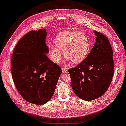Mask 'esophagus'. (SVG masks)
<instances>
[{"label": "esophagus", "mask_w": 126, "mask_h": 126, "mask_svg": "<svg viewBox=\"0 0 126 126\" xmlns=\"http://www.w3.org/2000/svg\"><path fill=\"white\" fill-rule=\"evenodd\" d=\"M62 71L63 73H65L66 72L68 71V69L64 67H63V66H62Z\"/></svg>", "instance_id": "esophagus-1"}]
</instances>
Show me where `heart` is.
<instances>
[{
  "instance_id": "heart-1",
  "label": "heart",
  "mask_w": 126,
  "mask_h": 126,
  "mask_svg": "<svg viewBox=\"0 0 126 126\" xmlns=\"http://www.w3.org/2000/svg\"><path fill=\"white\" fill-rule=\"evenodd\" d=\"M55 45L49 48V56L52 62L57 63L65 53L66 60L73 64L78 63L85 57L89 49L87 36L79 31H64L55 39Z\"/></svg>"
}]
</instances>
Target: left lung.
<instances>
[{
  "label": "left lung",
  "mask_w": 126,
  "mask_h": 126,
  "mask_svg": "<svg viewBox=\"0 0 126 126\" xmlns=\"http://www.w3.org/2000/svg\"><path fill=\"white\" fill-rule=\"evenodd\" d=\"M96 41L90 53L76 67L68 70L75 94L82 100L92 101L108 90L114 72L113 52L107 37L94 31Z\"/></svg>",
  "instance_id": "1"
}]
</instances>
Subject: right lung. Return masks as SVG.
Segmentation results:
<instances>
[{
  "instance_id": "right-lung-1",
  "label": "right lung",
  "mask_w": 126,
  "mask_h": 126,
  "mask_svg": "<svg viewBox=\"0 0 126 126\" xmlns=\"http://www.w3.org/2000/svg\"><path fill=\"white\" fill-rule=\"evenodd\" d=\"M45 29L28 32L18 42L11 58V74L20 95L26 101L43 104L53 95L60 66L47 57Z\"/></svg>"
}]
</instances>
